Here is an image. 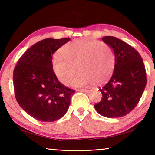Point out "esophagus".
<instances>
[{"instance_id": "esophagus-1", "label": "esophagus", "mask_w": 155, "mask_h": 155, "mask_svg": "<svg viewBox=\"0 0 155 155\" xmlns=\"http://www.w3.org/2000/svg\"><path fill=\"white\" fill-rule=\"evenodd\" d=\"M78 91H82V92H89L90 91V90H88V89H80V90H78Z\"/></svg>"}]
</instances>
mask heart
Segmentation results:
<instances>
[{"mask_svg": "<svg viewBox=\"0 0 155 155\" xmlns=\"http://www.w3.org/2000/svg\"><path fill=\"white\" fill-rule=\"evenodd\" d=\"M62 55H54L52 67L57 78L68 85L76 72L78 66L81 72L70 85L81 87L91 84L103 83L111 77L115 65L113 50L103 41L75 40L61 49Z\"/></svg>", "mask_w": 155, "mask_h": 155, "instance_id": "b5f03b06", "label": "heart"}]
</instances>
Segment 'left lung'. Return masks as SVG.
<instances>
[{
  "instance_id": "1",
  "label": "left lung",
  "mask_w": 155,
  "mask_h": 155,
  "mask_svg": "<svg viewBox=\"0 0 155 155\" xmlns=\"http://www.w3.org/2000/svg\"><path fill=\"white\" fill-rule=\"evenodd\" d=\"M114 50L115 67L108 83L100 88L102 99L94 104L103 116L121 117L137 106L146 87L147 78L143 59L136 50L113 36L102 38Z\"/></svg>"
}]
</instances>
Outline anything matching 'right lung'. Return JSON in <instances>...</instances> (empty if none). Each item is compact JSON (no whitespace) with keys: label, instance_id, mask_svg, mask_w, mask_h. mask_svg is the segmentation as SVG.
<instances>
[{"label":"right lung","instance_id":"add662e5","mask_svg":"<svg viewBox=\"0 0 155 155\" xmlns=\"http://www.w3.org/2000/svg\"><path fill=\"white\" fill-rule=\"evenodd\" d=\"M70 38H47L30 47L14 70L15 99L25 111L41 122L61 118L67 112L75 90L63 85L52 67L54 52Z\"/></svg>","mask_w":155,"mask_h":155}]
</instances>
